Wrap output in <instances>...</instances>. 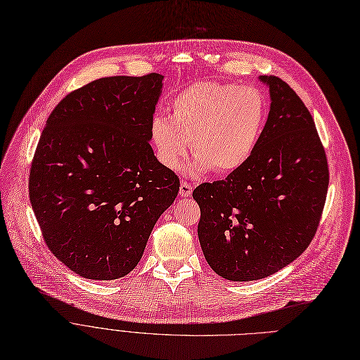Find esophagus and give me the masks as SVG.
Returning a JSON list of instances; mask_svg holds the SVG:
<instances>
[{
    "label": "esophagus",
    "instance_id": "esophagus-1",
    "mask_svg": "<svg viewBox=\"0 0 360 360\" xmlns=\"http://www.w3.org/2000/svg\"><path fill=\"white\" fill-rule=\"evenodd\" d=\"M179 193H180L181 198L191 196V195H192V186H191L189 183H187V181H181V183H180V191H179Z\"/></svg>",
    "mask_w": 360,
    "mask_h": 360
}]
</instances>
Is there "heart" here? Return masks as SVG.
Masks as SVG:
<instances>
[{
  "label": "heart",
  "instance_id": "b5f03b06",
  "mask_svg": "<svg viewBox=\"0 0 360 360\" xmlns=\"http://www.w3.org/2000/svg\"><path fill=\"white\" fill-rule=\"evenodd\" d=\"M173 117L153 115L150 141L167 169H179L191 152L195 161L186 168L198 177L210 169L236 173L252 158L268 118L265 95L252 86L195 82L171 102Z\"/></svg>",
  "mask_w": 360,
  "mask_h": 360
}]
</instances>
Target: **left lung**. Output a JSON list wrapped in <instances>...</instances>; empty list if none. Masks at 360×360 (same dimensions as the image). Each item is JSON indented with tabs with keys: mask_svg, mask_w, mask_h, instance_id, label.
<instances>
[{
	"mask_svg": "<svg viewBox=\"0 0 360 360\" xmlns=\"http://www.w3.org/2000/svg\"><path fill=\"white\" fill-rule=\"evenodd\" d=\"M269 89L261 141L245 167L226 180L202 183L198 236L219 277L253 281L292 264L316 233L328 191V164L314 118L277 76Z\"/></svg>",
	"mask_w": 360,
	"mask_h": 360,
	"instance_id": "obj_1",
	"label": "left lung"
}]
</instances>
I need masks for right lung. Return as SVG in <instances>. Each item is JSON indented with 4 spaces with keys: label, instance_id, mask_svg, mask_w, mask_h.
<instances>
[{
    "label": "right lung",
    "instance_id": "obj_1",
    "mask_svg": "<svg viewBox=\"0 0 360 360\" xmlns=\"http://www.w3.org/2000/svg\"><path fill=\"white\" fill-rule=\"evenodd\" d=\"M162 80L158 73L94 80L46 120L29 198L49 250L83 278L127 276L177 198L179 177L149 145Z\"/></svg>",
    "mask_w": 360,
    "mask_h": 360
}]
</instances>
